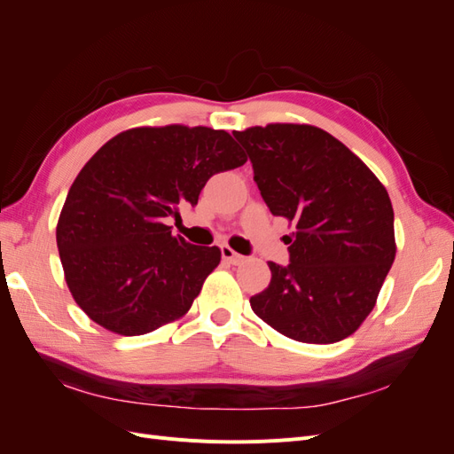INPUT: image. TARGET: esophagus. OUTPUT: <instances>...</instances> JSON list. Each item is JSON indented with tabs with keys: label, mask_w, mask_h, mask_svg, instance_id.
Returning <instances> with one entry per match:
<instances>
[{
	"label": "esophagus",
	"mask_w": 454,
	"mask_h": 454,
	"mask_svg": "<svg viewBox=\"0 0 454 454\" xmlns=\"http://www.w3.org/2000/svg\"><path fill=\"white\" fill-rule=\"evenodd\" d=\"M222 257L231 265H239L244 261V257L240 254H237L232 248H229V246H222Z\"/></svg>",
	"instance_id": "1"
}]
</instances>
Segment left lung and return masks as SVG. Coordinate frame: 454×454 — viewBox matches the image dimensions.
I'll list each match as a JSON object with an SVG mask.
<instances>
[{"label":"left lung","instance_id":"left-lung-1","mask_svg":"<svg viewBox=\"0 0 454 454\" xmlns=\"http://www.w3.org/2000/svg\"><path fill=\"white\" fill-rule=\"evenodd\" d=\"M272 215L295 225L286 267L269 261L270 284L252 310L278 333L312 345L352 335L377 303L394 263V210L387 189L332 134L310 125L232 132Z\"/></svg>","mask_w":454,"mask_h":454}]
</instances>
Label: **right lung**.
<instances>
[{"mask_svg": "<svg viewBox=\"0 0 454 454\" xmlns=\"http://www.w3.org/2000/svg\"><path fill=\"white\" fill-rule=\"evenodd\" d=\"M244 162L231 134L208 127L130 129L96 151L57 225L66 284L90 320L134 337L182 318L222 252L167 223L197 206L214 174Z\"/></svg>", "mask_w": 454, "mask_h": 454, "instance_id": "1", "label": "right lung"}]
</instances>
